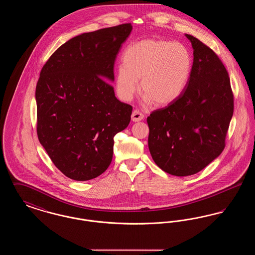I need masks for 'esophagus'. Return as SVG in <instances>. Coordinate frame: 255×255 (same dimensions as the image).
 Here are the masks:
<instances>
[{"label": "esophagus", "mask_w": 255, "mask_h": 255, "mask_svg": "<svg viewBox=\"0 0 255 255\" xmlns=\"http://www.w3.org/2000/svg\"><path fill=\"white\" fill-rule=\"evenodd\" d=\"M131 118H132V121L133 122H137L142 121L144 119V116L138 110H134V111H133V113H132Z\"/></svg>", "instance_id": "obj_1"}]
</instances>
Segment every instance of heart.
I'll return each mask as SVG.
<instances>
[{
	"label": "heart",
	"instance_id": "b5f03b06",
	"mask_svg": "<svg viewBox=\"0 0 255 255\" xmlns=\"http://www.w3.org/2000/svg\"><path fill=\"white\" fill-rule=\"evenodd\" d=\"M123 66L117 70L115 86L124 101L137 90L145 102L167 106L185 90L192 68L191 54L181 43L162 39H143L128 46L122 55Z\"/></svg>",
	"mask_w": 255,
	"mask_h": 255
}]
</instances>
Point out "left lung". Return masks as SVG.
Here are the masks:
<instances>
[{
  "instance_id": "obj_1",
  "label": "left lung",
  "mask_w": 255,
  "mask_h": 255,
  "mask_svg": "<svg viewBox=\"0 0 255 255\" xmlns=\"http://www.w3.org/2000/svg\"><path fill=\"white\" fill-rule=\"evenodd\" d=\"M193 65L182 96L147 118L148 147L164 172L184 177L200 172L220 156L233 115L231 80L217 54L196 37Z\"/></svg>"
}]
</instances>
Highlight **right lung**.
Returning a JSON list of instances; mask_svg holds the SVG:
<instances>
[{
  "label": "right lung",
  "mask_w": 255,
  "mask_h": 255,
  "mask_svg": "<svg viewBox=\"0 0 255 255\" xmlns=\"http://www.w3.org/2000/svg\"><path fill=\"white\" fill-rule=\"evenodd\" d=\"M133 26L123 24L73 37L56 49L37 82V134L54 165L74 181L109 167L114 136L130 123L132 106L113 86L114 65Z\"/></svg>",
  "instance_id": "obj_1"
}]
</instances>
